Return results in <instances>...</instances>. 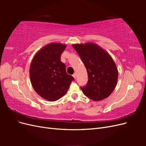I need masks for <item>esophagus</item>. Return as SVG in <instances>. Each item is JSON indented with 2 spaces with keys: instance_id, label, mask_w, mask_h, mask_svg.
<instances>
[{
  "instance_id": "34e87169",
  "label": "esophagus",
  "mask_w": 146,
  "mask_h": 146,
  "mask_svg": "<svg viewBox=\"0 0 146 146\" xmlns=\"http://www.w3.org/2000/svg\"><path fill=\"white\" fill-rule=\"evenodd\" d=\"M72 76L74 77V78L75 79H76V73H74V74L72 75Z\"/></svg>"
}]
</instances>
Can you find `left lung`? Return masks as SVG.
<instances>
[{
	"label": "left lung",
	"mask_w": 146,
	"mask_h": 146,
	"mask_svg": "<svg viewBox=\"0 0 146 146\" xmlns=\"http://www.w3.org/2000/svg\"><path fill=\"white\" fill-rule=\"evenodd\" d=\"M87 70V85L81 89L88 98L102 100L112 93L118 78V70L112 57L96 43L74 44Z\"/></svg>",
	"instance_id": "obj_1"
}]
</instances>
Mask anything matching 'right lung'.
Instances as JSON below:
<instances>
[{
  "mask_svg": "<svg viewBox=\"0 0 146 146\" xmlns=\"http://www.w3.org/2000/svg\"><path fill=\"white\" fill-rule=\"evenodd\" d=\"M66 44H48L39 49L31 62L29 74L34 90L42 98L54 102L63 97L74 80L66 71L61 55Z\"/></svg>",
  "mask_w": 146,
  "mask_h": 146,
  "instance_id": "obj_1",
  "label": "right lung"
}]
</instances>
